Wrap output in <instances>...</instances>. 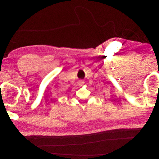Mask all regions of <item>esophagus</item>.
<instances>
[{"label":"esophagus","instance_id":"esophagus-1","mask_svg":"<svg viewBox=\"0 0 159 159\" xmlns=\"http://www.w3.org/2000/svg\"><path fill=\"white\" fill-rule=\"evenodd\" d=\"M84 84V81H80L78 82V85L79 86H82Z\"/></svg>","mask_w":159,"mask_h":159}]
</instances>
